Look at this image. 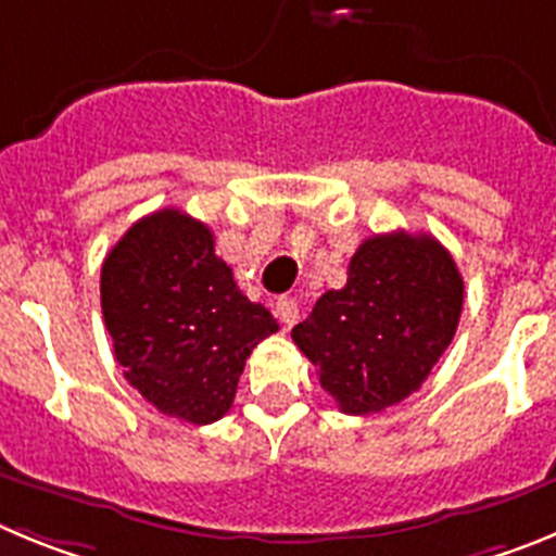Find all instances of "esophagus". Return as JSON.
Returning a JSON list of instances; mask_svg holds the SVG:
<instances>
[{"mask_svg": "<svg viewBox=\"0 0 556 556\" xmlns=\"http://www.w3.org/2000/svg\"><path fill=\"white\" fill-rule=\"evenodd\" d=\"M275 314H278V320H281L283 326L292 328L294 323H298V317H301V308H298V301H294V298L283 294V298H278V303H275Z\"/></svg>", "mask_w": 556, "mask_h": 556, "instance_id": "1", "label": "esophagus"}]
</instances>
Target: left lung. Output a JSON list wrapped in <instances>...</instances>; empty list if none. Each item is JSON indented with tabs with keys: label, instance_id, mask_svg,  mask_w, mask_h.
<instances>
[{
	"label": "left lung",
	"instance_id": "1",
	"mask_svg": "<svg viewBox=\"0 0 556 556\" xmlns=\"http://www.w3.org/2000/svg\"><path fill=\"white\" fill-rule=\"evenodd\" d=\"M465 283L448 250L429 233H378L292 328L320 384L345 415H372L420 390L454 339Z\"/></svg>",
	"mask_w": 556,
	"mask_h": 556
}]
</instances>
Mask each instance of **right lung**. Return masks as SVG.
<instances>
[{
    "instance_id": "add662e5",
    "label": "right lung",
    "mask_w": 556,
    "mask_h": 556,
    "mask_svg": "<svg viewBox=\"0 0 556 556\" xmlns=\"http://www.w3.org/2000/svg\"><path fill=\"white\" fill-rule=\"evenodd\" d=\"M102 317L130 387L205 426L228 415L253 348L278 331L236 289L208 225L178 208L141 217L102 262Z\"/></svg>"
}]
</instances>
